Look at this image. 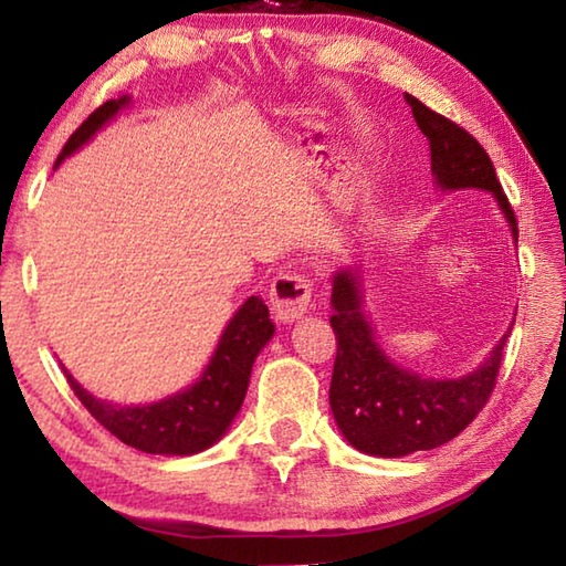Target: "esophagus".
Segmentation results:
<instances>
[{
    "label": "esophagus",
    "mask_w": 566,
    "mask_h": 566,
    "mask_svg": "<svg viewBox=\"0 0 566 566\" xmlns=\"http://www.w3.org/2000/svg\"><path fill=\"white\" fill-rule=\"evenodd\" d=\"M314 286L304 274L280 272L270 286V302L280 322H294L310 310Z\"/></svg>",
    "instance_id": "esophagus-1"
}]
</instances>
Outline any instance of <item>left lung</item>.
<instances>
[{"instance_id":"obj_1","label":"left lung","mask_w":566,"mask_h":566,"mask_svg":"<svg viewBox=\"0 0 566 566\" xmlns=\"http://www.w3.org/2000/svg\"><path fill=\"white\" fill-rule=\"evenodd\" d=\"M417 127L432 151V175L442 189H486L500 202L516 237L510 199L484 147L457 122L405 94ZM332 329L337 334L329 405L347 442L364 454L405 457L454 439L490 401L510 332L490 359L462 379H421L397 367L375 339L361 312L359 274L342 270L332 286Z\"/></svg>"}]
</instances>
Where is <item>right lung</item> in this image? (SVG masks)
Listing matches in <instances>:
<instances>
[{
    "label": "right lung",
    "instance_id": "1",
    "mask_svg": "<svg viewBox=\"0 0 566 566\" xmlns=\"http://www.w3.org/2000/svg\"><path fill=\"white\" fill-rule=\"evenodd\" d=\"M124 102L127 99H109L99 109H94L82 122V127L66 139L56 165L64 157H70L74 149H80L84 142H90L92 134L104 122H109ZM272 334L274 324L264 300L262 296H249L242 310L227 324L202 379L179 395L147 407H117L109 401H99L76 385L70 371L64 369V375L76 399L124 444L142 449L147 454H197L212 447L232 424L247 395L252 364L264 344L272 339Z\"/></svg>",
    "mask_w": 566,
    "mask_h": 566
}]
</instances>
